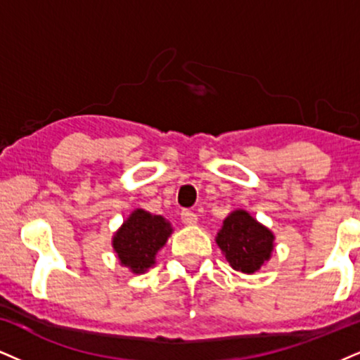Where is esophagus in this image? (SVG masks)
<instances>
[{
  "mask_svg": "<svg viewBox=\"0 0 360 360\" xmlns=\"http://www.w3.org/2000/svg\"><path fill=\"white\" fill-rule=\"evenodd\" d=\"M180 219H181V221H184V224H187V225H195V224H197L198 217H197V214H193L192 210H181Z\"/></svg>",
  "mask_w": 360,
  "mask_h": 360,
  "instance_id": "1",
  "label": "esophagus"
}]
</instances>
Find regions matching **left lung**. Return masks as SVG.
Listing matches in <instances>:
<instances>
[{
    "instance_id": "1",
    "label": "left lung",
    "mask_w": 360,
    "mask_h": 360,
    "mask_svg": "<svg viewBox=\"0 0 360 360\" xmlns=\"http://www.w3.org/2000/svg\"><path fill=\"white\" fill-rule=\"evenodd\" d=\"M217 243L230 267L243 274H254L270 259L274 233L247 212L237 210L224 220Z\"/></svg>"
}]
</instances>
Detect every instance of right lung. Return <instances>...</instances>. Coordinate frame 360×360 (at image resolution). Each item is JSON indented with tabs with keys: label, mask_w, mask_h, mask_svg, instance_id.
<instances>
[{
	"label": "right lung",
	"mask_w": 360,
	"mask_h": 360,
	"mask_svg": "<svg viewBox=\"0 0 360 360\" xmlns=\"http://www.w3.org/2000/svg\"><path fill=\"white\" fill-rule=\"evenodd\" d=\"M170 233V224L163 217L135 210L115 233L113 248L125 267L135 274H143L155 264V254L165 245Z\"/></svg>",
	"instance_id": "1"
}]
</instances>
